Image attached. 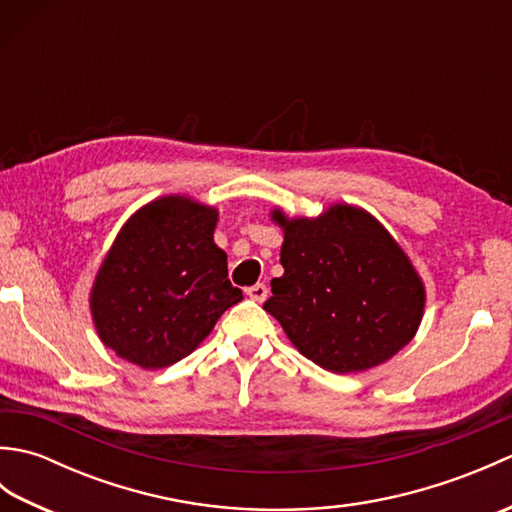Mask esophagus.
I'll list each match as a JSON object with an SVG mask.
<instances>
[{
	"label": "esophagus",
	"mask_w": 512,
	"mask_h": 512,
	"mask_svg": "<svg viewBox=\"0 0 512 512\" xmlns=\"http://www.w3.org/2000/svg\"><path fill=\"white\" fill-rule=\"evenodd\" d=\"M246 295L253 299V301H266V297H268V288L264 286V284H255V286H250V288H246Z\"/></svg>",
	"instance_id": "obj_1"
}]
</instances>
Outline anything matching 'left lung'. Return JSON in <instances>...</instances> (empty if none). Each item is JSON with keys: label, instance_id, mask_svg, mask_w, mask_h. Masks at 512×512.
<instances>
[{"label": "left lung", "instance_id": "obj_1", "mask_svg": "<svg viewBox=\"0 0 512 512\" xmlns=\"http://www.w3.org/2000/svg\"><path fill=\"white\" fill-rule=\"evenodd\" d=\"M273 220L284 228V275L270 281L273 314L297 350L334 374L389 361L418 332L424 284L374 215L332 204L319 217Z\"/></svg>", "mask_w": 512, "mask_h": 512}]
</instances>
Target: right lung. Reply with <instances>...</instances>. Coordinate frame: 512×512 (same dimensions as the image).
<instances>
[{
    "label": "right lung",
    "mask_w": 512,
    "mask_h": 512,
    "mask_svg": "<svg viewBox=\"0 0 512 512\" xmlns=\"http://www.w3.org/2000/svg\"><path fill=\"white\" fill-rule=\"evenodd\" d=\"M217 209L187 195L145 204L123 224L96 273L90 310L105 347L143 369L189 356L242 301L213 242Z\"/></svg>",
    "instance_id": "right-lung-1"
}]
</instances>
